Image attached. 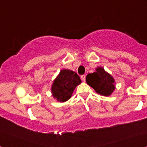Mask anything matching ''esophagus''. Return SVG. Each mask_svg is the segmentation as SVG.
Instances as JSON below:
<instances>
[{
	"label": "esophagus",
	"instance_id": "1",
	"mask_svg": "<svg viewBox=\"0 0 147 147\" xmlns=\"http://www.w3.org/2000/svg\"><path fill=\"white\" fill-rule=\"evenodd\" d=\"M81 79L83 82H85L86 81V75L81 76Z\"/></svg>",
	"mask_w": 147,
	"mask_h": 147
}]
</instances>
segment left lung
<instances>
[{
	"instance_id": "obj_1",
	"label": "left lung",
	"mask_w": 147,
	"mask_h": 147,
	"mask_svg": "<svg viewBox=\"0 0 147 147\" xmlns=\"http://www.w3.org/2000/svg\"><path fill=\"white\" fill-rule=\"evenodd\" d=\"M96 71L86 76V82L93 88L98 94L103 96H110L115 89L114 80L102 67L96 68Z\"/></svg>"
}]
</instances>
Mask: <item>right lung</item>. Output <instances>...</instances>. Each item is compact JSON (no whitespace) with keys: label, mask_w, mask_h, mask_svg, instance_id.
Returning <instances> with one entry per match:
<instances>
[{"label":"right lung","mask_w":147,"mask_h":147,"mask_svg":"<svg viewBox=\"0 0 147 147\" xmlns=\"http://www.w3.org/2000/svg\"><path fill=\"white\" fill-rule=\"evenodd\" d=\"M81 82L80 76L76 72L69 69L61 70L52 85L53 96L57 101H67L71 98L75 88Z\"/></svg>","instance_id":"right-lung-1"}]
</instances>
